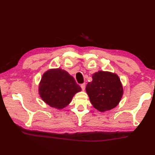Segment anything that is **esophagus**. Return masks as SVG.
Returning a JSON list of instances; mask_svg holds the SVG:
<instances>
[{
  "instance_id": "1",
  "label": "esophagus",
  "mask_w": 155,
  "mask_h": 155,
  "mask_svg": "<svg viewBox=\"0 0 155 155\" xmlns=\"http://www.w3.org/2000/svg\"><path fill=\"white\" fill-rule=\"evenodd\" d=\"M85 87H86V84H85V83H83V84H81V87L82 90H83V91H84Z\"/></svg>"
}]
</instances>
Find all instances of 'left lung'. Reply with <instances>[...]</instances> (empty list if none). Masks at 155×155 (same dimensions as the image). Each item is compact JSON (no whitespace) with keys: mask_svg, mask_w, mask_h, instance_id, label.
Masks as SVG:
<instances>
[{"mask_svg":"<svg viewBox=\"0 0 155 155\" xmlns=\"http://www.w3.org/2000/svg\"><path fill=\"white\" fill-rule=\"evenodd\" d=\"M93 81L86 87L93 106L101 112L116 107L123 95V87L118 76L108 71H98L92 76Z\"/></svg>","mask_w":155,"mask_h":155,"instance_id":"obj_1","label":"left lung"}]
</instances>
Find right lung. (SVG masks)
I'll list each match as a JSON object with an SVG mask.
<instances>
[{
    "label": "right lung",
    "instance_id": "add662e5",
    "mask_svg": "<svg viewBox=\"0 0 155 155\" xmlns=\"http://www.w3.org/2000/svg\"><path fill=\"white\" fill-rule=\"evenodd\" d=\"M80 91L81 88L74 78L60 68L46 71L38 86V93L42 100L57 109L67 107L74 94Z\"/></svg>",
    "mask_w": 155,
    "mask_h": 155
}]
</instances>
